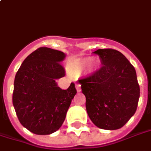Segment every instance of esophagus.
I'll use <instances>...</instances> for the list:
<instances>
[{
  "label": "esophagus",
  "mask_w": 151,
  "mask_h": 151,
  "mask_svg": "<svg viewBox=\"0 0 151 151\" xmlns=\"http://www.w3.org/2000/svg\"><path fill=\"white\" fill-rule=\"evenodd\" d=\"M75 86H76V90H77V91L78 92H80L81 91V85L79 84V83H76L75 85Z\"/></svg>",
  "instance_id": "34e87169"
}]
</instances>
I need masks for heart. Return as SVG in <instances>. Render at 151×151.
Instances as JSON below:
<instances>
[{
    "label": "heart",
    "mask_w": 151,
    "mask_h": 151,
    "mask_svg": "<svg viewBox=\"0 0 151 151\" xmlns=\"http://www.w3.org/2000/svg\"><path fill=\"white\" fill-rule=\"evenodd\" d=\"M90 70H94L97 69L99 65H100V61L98 59H94L93 57H86V58H82L76 59L74 61L71 62L70 65L69 70L73 73H76V74H79L81 72H83L84 70L87 69V67L90 65Z\"/></svg>",
    "instance_id": "obj_1"
}]
</instances>
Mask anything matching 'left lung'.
<instances>
[{"label":"left lung","instance_id":"1","mask_svg":"<svg viewBox=\"0 0 151 151\" xmlns=\"http://www.w3.org/2000/svg\"><path fill=\"white\" fill-rule=\"evenodd\" d=\"M93 53L102 66L79 79L93 123L103 129H120L134 114L140 96L134 67L119 51L99 49Z\"/></svg>","mask_w":151,"mask_h":151}]
</instances>
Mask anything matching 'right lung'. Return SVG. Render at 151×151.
Here are the masks:
<instances>
[{"label":"right lung","instance_id":"obj_1","mask_svg":"<svg viewBox=\"0 0 151 151\" xmlns=\"http://www.w3.org/2000/svg\"><path fill=\"white\" fill-rule=\"evenodd\" d=\"M65 54L41 47L22 62L14 80L13 104L22 125L35 134H53L61 127L72 99L74 83L61 90L56 80L65 75Z\"/></svg>","mask_w":151,"mask_h":151}]
</instances>
